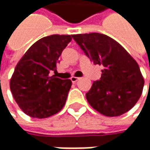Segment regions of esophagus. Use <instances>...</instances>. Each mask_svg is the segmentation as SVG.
<instances>
[{
	"label": "esophagus",
	"mask_w": 150,
	"mask_h": 150,
	"mask_svg": "<svg viewBox=\"0 0 150 150\" xmlns=\"http://www.w3.org/2000/svg\"><path fill=\"white\" fill-rule=\"evenodd\" d=\"M79 79H80V78H77V77H72V78H71V81H72V83H77Z\"/></svg>",
	"instance_id": "obj_1"
}]
</instances>
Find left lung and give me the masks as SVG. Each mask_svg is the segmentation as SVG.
<instances>
[{"label":"left lung","instance_id":"obj_1","mask_svg":"<svg viewBox=\"0 0 150 150\" xmlns=\"http://www.w3.org/2000/svg\"><path fill=\"white\" fill-rule=\"evenodd\" d=\"M72 38L95 65L103 67L100 79L94 81L86 93L90 105L108 117L130 110L139 99L144 84L136 61L106 35L93 32Z\"/></svg>","mask_w":150,"mask_h":150}]
</instances>
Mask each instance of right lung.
Wrapping results in <instances>:
<instances>
[{
	"label": "right lung",
	"mask_w": 150,
	"mask_h": 150,
	"mask_svg": "<svg viewBox=\"0 0 150 150\" xmlns=\"http://www.w3.org/2000/svg\"><path fill=\"white\" fill-rule=\"evenodd\" d=\"M71 41L70 35L45 37L33 44L17 63L10 88L16 103L26 115L48 118L64 106L72 82L49 73L56 71L59 57Z\"/></svg>",
	"instance_id": "right-lung-1"
}]
</instances>
